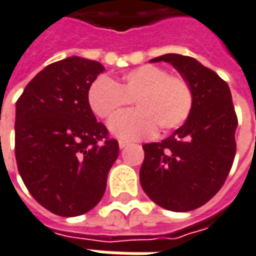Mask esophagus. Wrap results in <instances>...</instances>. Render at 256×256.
<instances>
[{"instance_id":"obj_1","label":"esophagus","mask_w":256,"mask_h":256,"mask_svg":"<svg viewBox=\"0 0 256 256\" xmlns=\"http://www.w3.org/2000/svg\"><path fill=\"white\" fill-rule=\"evenodd\" d=\"M128 146H130V143L126 142V140H120V142H118V147H120L121 150L126 148V147H128Z\"/></svg>"}]
</instances>
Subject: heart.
<instances>
[{
    "label": "heart",
    "instance_id": "1",
    "mask_svg": "<svg viewBox=\"0 0 256 256\" xmlns=\"http://www.w3.org/2000/svg\"><path fill=\"white\" fill-rule=\"evenodd\" d=\"M134 100L138 109L110 124L113 135L124 140H138L180 126L193 108L189 82L155 64H144L128 71L118 82L100 76L89 86L88 104L100 118L112 121Z\"/></svg>",
    "mask_w": 256,
    "mask_h": 256
}]
</instances>
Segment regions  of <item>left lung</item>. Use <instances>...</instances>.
I'll use <instances>...</instances> for the list:
<instances>
[{"mask_svg": "<svg viewBox=\"0 0 256 256\" xmlns=\"http://www.w3.org/2000/svg\"><path fill=\"white\" fill-rule=\"evenodd\" d=\"M176 67L193 92V108L185 124L159 143L144 144L142 188L159 206L189 212L222 189L236 154L238 126L226 80L194 58L166 54L150 60Z\"/></svg>", "mask_w": 256, "mask_h": 256, "instance_id": "8db88e82", "label": "left lung"}]
</instances>
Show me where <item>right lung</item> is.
Here are the masks:
<instances>
[{
  "label": "right lung",
  "instance_id": "1",
  "mask_svg": "<svg viewBox=\"0 0 256 256\" xmlns=\"http://www.w3.org/2000/svg\"><path fill=\"white\" fill-rule=\"evenodd\" d=\"M104 70L80 56L51 63L16 102L17 168L32 197L58 216L93 209L118 156L117 140L108 138L88 104L89 86Z\"/></svg>",
  "mask_w": 256,
  "mask_h": 256
}]
</instances>
